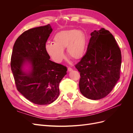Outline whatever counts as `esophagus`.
<instances>
[{
  "label": "esophagus",
  "mask_w": 133,
  "mask_h": 133,
  "mask_svg": "<svg viewBox=\"0 0 133 133\" xmlns=\"http://www.w3.org/2000/svg\"><path fill=\"white\" fill-rule=\"evenodd\" d=\"M68 71H71L73 70V69H72V68H71L70 67H68Z\"/></svg>",
  "instance_id": "34e87169"
}]
</instances>
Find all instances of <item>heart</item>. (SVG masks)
Here are the masks:
<instances>
[{"instance_id": "b5f03b06", "label": "heart", "mask_w": 133, "mask_h": 133, "mask_svg": "<svg viewBox=\"0 0 133 133\" xmlns=\"http://www.w3.org/2000/svg\"><path fill=\"white\" fill-rule=\"evenodd\" d=\"M54 43H46L45 50L51 59L60 63L65 57L64 49L66 48L69 57L74 60L81 59L86 50V38L82 30L67 29L56 33Z\"/></svg>"}]
</instances>
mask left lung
<instances>
[{"mask_svg":"<svg viewBox=\"0 0 133 133\" xmlns=\"http://www.w3.org/2000/svg\"><path fill=\"white\" fill-rule=\"evenodd\" d=\"M90 35L86 53L75 66L80 73L81 93L98 100L109 94L120 78L122 54L109 31L101 28Z\"/></svg>","mask_w":133,"mask_h":133,"instance_id":"left-lung-1","label":"left lung"}]
</instances>
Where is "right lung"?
Here are the masks:
<instances>
[{
    "label": "right lung",
    "mask_w": 133,
    "mask_h": 133,
    "mask_svg": "<svg viewBox=\"0 0 133 133\" xmlns=\"http://www.w3.org/2000/svg\"><path fill=\"white\" fill-rule=\"evenodd\" d=\"M53 29L50 24L31 28L16 40L10 66L17 90L30 102L47 105L59 95V83L66 74L67 68L51 61L45 50L46 42ZM29 63L31 70L23 65Z\"/></svg>",
    "instance_id": "obj_1"
}]
</instances>
